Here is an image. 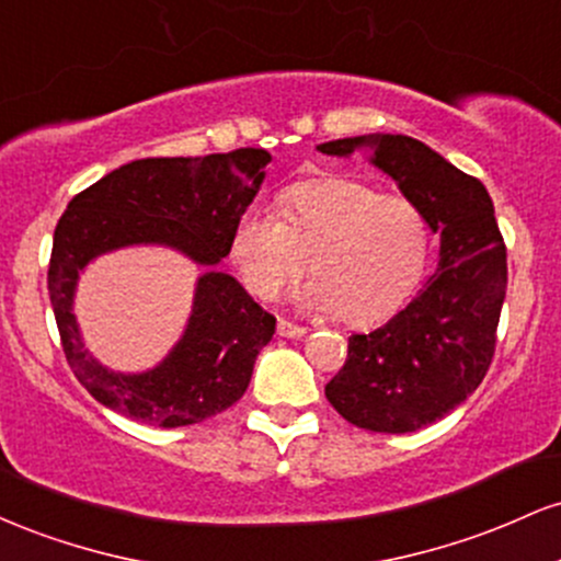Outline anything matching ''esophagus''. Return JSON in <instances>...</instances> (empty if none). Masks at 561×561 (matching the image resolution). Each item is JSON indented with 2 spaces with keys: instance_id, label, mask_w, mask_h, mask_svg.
Instances as JSON below:
<instances>
[{
  "instance_id": "obj_1",
  "label": "esophagus",
  "mask_w": 561,
  "mask_h": 561,
  "mask_svg": "<svg viewBox=\"0 0 561 561\" xmlns=\"http://www.w3.org/2000/svg\"><path fill=\"white\" fill-rule=\"evenodd\" d=\"M276 334H279V337L298 340V337H302V334H306V327L293 324V321H287V319H279V321H276Z\"/></svg>"
}]
</instances>
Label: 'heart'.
Listing matches in <instances>:
<instances>
[{
    "instance_id": "b5f03b06",
    "label": "heart",
    "mask_w": 561,
    "mask_h": 561,
    "mask_svg": "<svg viewBox=\"0 0 561 561\" xmlns=\"http://www.w3.org/2000/svg\"><path fill=\"white\" fill-rule=\"evenodd\" d=\"M279 208L250 205L231 227L229 255L255 298L274 300L308 259V306L364 327L396 313L422 282L433 231L414 199L324 176L287 186Z\"/></svg>"
}]
</instances>
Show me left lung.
Wrapping results in <instances>:
<instances>
[{
    "mask_svg": "<svg viewBox=\"0 0 561 561\" xmlns=\"http://www.w3.org/2000/svg\"><path fill=\"white\" fill-rule=\"evenodd\" d=\"M369 147L371 163L396 179L440 234V263L388 324L347 340L343 369L324 396L337 414L371 433H414L465 403L485 377L506 298V248L493 199L420 139L369 134L319 145L347 158Z\"/></svg>",
    "mask_w": 561,
    "mask_h": 561,
    "instance_id": "8db88e82",
    "label": "left lung"
}]
</instances>
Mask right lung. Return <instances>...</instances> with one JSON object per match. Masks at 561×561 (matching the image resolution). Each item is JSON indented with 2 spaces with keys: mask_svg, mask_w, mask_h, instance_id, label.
<instances>
[{
  "mask_svg": "<svg viewBox=\"0 0 561 561\" xmlns=\"http://www.w3.org/2000/svg\"><path fill=\"white\" fill-rule=\"evenodd\" d=\"M268 160L255 147L205 158H145L70 199L55 229L47 287L70 369L94 401L152 427H186L244 396L276 319L216 266L229 255L231 227L259 195ZM131 243H165L206 268L183 340L156 370L139 376L96 363L72 317L85 263Z\"/></svg>",
  "mask_w": 561,
  "mask_h": 561,
  "instance_id": "obj_1",
  "label": "right lung"
}]
</instances>
